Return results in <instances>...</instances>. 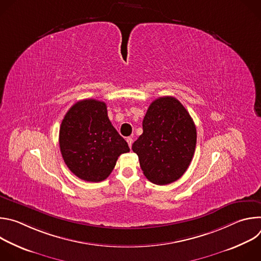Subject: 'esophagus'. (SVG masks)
I'll use <instances>...</instances> for the list:
<instances>
[{"instance_id": "esophagus-1", "label": "esophagus", "mask_w": 261, "mask_h": 261, "mask_svg": "<svg viewBox=\"0 0 261 261\" xmlns=\"http://www.w3.org/2000/svg\"><path fill=\"white\" fill-rule=\"evenodd\" d=\"M126 140H127V142H128V145L131 147V146H132V143H133V138H132V137H128Z\"/></svg>"}]
</instances>
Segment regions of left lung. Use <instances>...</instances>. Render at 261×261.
I'll use <instances>...</instances> for the list:
<instances>
[{"instance_id": "8db88e82", "label": "left lung", "mask_w": 261, "mask_h": 261, "mask_svg": "<svg viewBox=\"0 0 261 261\" xmlns=\"http://www.w3.org/2000/svg\"><path fill=\"white\" fill-rule=\"evenodd\" d=\"M142 129L132 150L145 177L160 186L178 179L196 146V127L187 109L174 97H160L148 106Z\"/></svg>"}]
</instances>
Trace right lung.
<instances>
[{"instance_id":"obj_1","label":"right lung","mask_w":261,"mask_h":261,"mask_svg":"<svg viewBox=\"0 0 261 261\" xmlns=\"http://www.w3.org/2000/svg\"><path fill=\"white\" fill-rule=\"evenodd\" d=\"M59 142L63 159L77 177L87 181L104 180L121 154L130 148L111 125L106 104L95 99L76 102L65 115Z\"/></svg>"}]
</instances>
